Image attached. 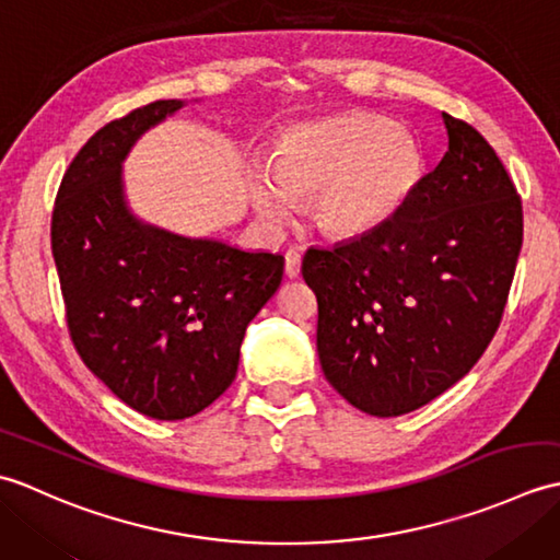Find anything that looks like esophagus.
Masks as SVG:
<instances>
[{"label":"esophagus","instance_id":"esophagus-1","mask_svg":"<svg viewBox=\"0 0 560 560\" xmlns=\"http://www.w3.org/2000/svg\"><path fill=\"white\" fill-rule=\"evenodd\" d=\"M283 257H287V277L295 279L301 273V253H299V249L289 247L287 255H283Z\"/></svg>","mask_w":560,"mask_h":560}]
</instances>
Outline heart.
I'll use <instances>...</instances> for the list:
<instances>
[{
  "mask_svg": "<svg viewBox=\"0 0 560 560\" xmlns=\"http://www.w3.org/2000/svg\"><path fill=\"white\" fill-rule=\"evenodd\" d=\"M419 177L421 153L404 129L377 115L353 113L287 129L269 171L249 175L247 195L267 225H281L293 199L311 197L319 231L355 237L395 217Z\"/></svg>",
  "mask_w": 560,
  "mask_h": 560,
  "instance_id": "obj_1",
  "label": "heart"
}]
</instances>
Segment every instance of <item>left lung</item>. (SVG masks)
Here are the masks:
<instances>
[{"instance_id": "8db88e82", "label": "left lung", "mask_w": 560, "mask_h": 560, "mask_svg": "<svg viewBox=\"0 0 560 560\" xmlns=\"http://www.w3.org/2000/svg\"><path fill=\"white\" fill-rule=\"evenodd\" d=\"M447 151L404 207L335 247H311L317 353L339 395L371 416L423 407L489 347L522 247V199L471 125L443 113Z\"/></svg>"}]
</instances>
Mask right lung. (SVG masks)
<instances>
[{
	"mask_svg": "<svg viewBox=\"0 0 560 560\" xmlns=\"http://www.w3.org/2000/svg\"><path fill=\"white\" fill-rule=\"evenodd\" d=\"M183 105L156 101L101 127L69 163L50 225L81 361L159 421L195 416L231 387L249 319L283 277L281 255L175 235L129 211L125 156Z\"/></svg>",
	"mask_w": 560,
	"mask_h": 560,
	"instance_id": "add662e5",
	"label": "right lung"
}]
</instances>
